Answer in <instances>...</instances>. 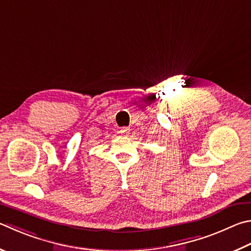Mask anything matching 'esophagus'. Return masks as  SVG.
<instances>
[{
	"label": "esophagus",
	"instance_id": "obj_1",
	"mask_svg": "<svg viewBox=\"0 0 251 251\" xmlns=\"http://www.w3.org/2000/svg\"><path fill=\"white\" fill-rule=\"evenodd\" d=\"M129 131H130V129L128 128V127H123V128H121L120 133H121L122 135H128Z\"/></svg>",
	"mask_w": 251,
	"mask_h": 251
}]
</instances>
